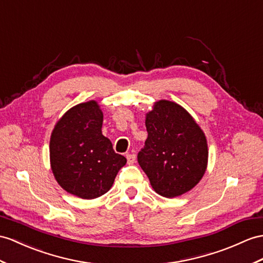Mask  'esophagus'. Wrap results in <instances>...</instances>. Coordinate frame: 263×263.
Returning a JSON list of instances; mask_svg holds the SVG:
<instances>
[{
  "label": "esophagus",
  "instance_id": "obj_1",
  "mask_svg": "<svg viewBox=\"0 0 263 263\" xmlns=\"http://www.w3.org/2000/svg\"><path fill=\"white\" fill-rule=\"evenodd\" d=\"M126 158H127V163L129 164V165L134 164V163H135V161H136V156H135V154H127V155H126Z\"/></svg>",
  "mask_w": 263,
  "mask_h": 263
}]
</instances>
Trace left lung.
<instances>
[{
	"mask_svg": "<svg viewBox=\"0 0 263 263\" xmlns=\"http://www.w3.org/2000/svg\"><path fill=\"white\" fill-rule=\"evenodd\" d=\"M148 137L138 163L154 191L167 198L181 196L202 180L208 167L205 134L184 108L158 100L146 114Z\"/></svg>",
	"mask_w": 263,
	"mask_h": 263,
	"instance_id": "8db88e82",
	"label": "left lung"
}]
</instances>
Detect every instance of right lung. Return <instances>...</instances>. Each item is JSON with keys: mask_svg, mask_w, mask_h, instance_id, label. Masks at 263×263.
Listing matches in <instances>:
<instances>
[{"mask_svg": "<svg viewBox=\"0 0 263 263\" xmlns=\"http://www.w3.org/2000/svg\"><path fill=\"white\" fill-rule=\"evenodd\" d=\"M104 120L96 100L76 105L57 121L50 137V165L68 193L92 200L107 193L127 159L102 135Z\"/></svg>", "mask_w": 263, "mask_h": 263, "instance_id": "right-lung-1", "label": "right lung"}]
</instances>
